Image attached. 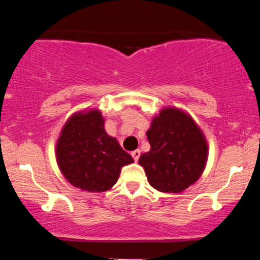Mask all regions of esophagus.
I'll return each instance as SVG.
<instances>
[{
  "instance_id": "obj_1",
  "label": "esophagus",
  "mask_w": 260,
  "mask_h": 260,
  "mask_svg": "<svg viewBox=\"0 0 260 260\" xmlns=\"http://www.w3.org/2000/svg\"><path fill=\"white\" fill-rule=\"evenodd\" d=\"M131 154H132V157H133L134 160L138 161V160H139V157H140V150H136V151H133L132 153H131Z\"/></svg>"
}]
</instances>
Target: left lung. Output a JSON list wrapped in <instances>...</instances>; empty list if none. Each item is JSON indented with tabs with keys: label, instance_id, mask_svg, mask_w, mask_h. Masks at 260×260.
<instances>
[{
	"label": "left lung",
	"instance_id": "1",
	"mask_svg": "<svg viewBox=\"0 0 260 260\" xmlns=\"http://www.w3.org/2000/svg\"><path fill=\"white\" fill-rule=\"evenodd\" d=\"M146 134L151 150L140 155L139 164L151 186L161 192H181L201 177L208 145L188 114L162 109Z\"/></svg>",
	"mask_w": 260,
	"mask_h": 260
}]
</instances>
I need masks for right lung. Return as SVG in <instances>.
I'll list each match as a JSON object with an SVG mask.
<instances>
[{
    "label": "right lung",
    "mask_w": 260,
    "mask_h": 260,
    "mask_svg": "<svg viewBox=\"0 0 260 260\" xmlns=\"http://www.w3.org/2000/svg\"><path fill=\"white\" fill-rule=\"evenodd\" d=\"M57 161L64 177L76 188L102 192L112 188L121 168L133 162L115 138L105 131L100 110L72 115L57 143Z\"/></svg>",
    "instance_id": "right-lung-1"
}]
</instances>
